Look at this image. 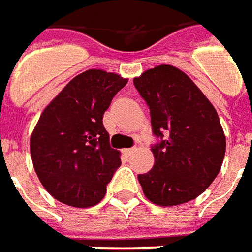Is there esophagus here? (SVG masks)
Listing matches in <instances>:
<instances>
[{
	"label": "esophagus",
	"mask_w": 252,
	"mask_h": 252,
	"mask_svg": "<svg viewBox=\"0 0 252 252\" xmlns=\"http://www.w3.org/2000/svg\"><path fill=\"white\" fill-rule=\"evenodd\" d=\"M123 153H125L126 156H131V154L134 153V147H131V149H125V150H123Z\"/></svg>",
	"instance_id": "esophagus-1"
}]
</instances>
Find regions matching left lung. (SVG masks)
<instances>
[{
	"label": "left lung",
	"mask_w": 252,
	"mask_h": 252,
	"mask_svg": "<svg viewBox=\"0 0 252 252\" xmlns=\"http://www.w3.org/2000/svg\"><path fill=\"white\" fill-rule=\"evenodd\" d=\"M146 101L154 167L140 174L146 198L160 206H175L198 198L221 168L226 137L218 112L195 83L177 67L162 64L134 78Z\"/></svg>",
	"instance_id": "left-lung-1"
}]
</instances>
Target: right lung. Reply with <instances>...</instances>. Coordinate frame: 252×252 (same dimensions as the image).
<instances>
[{
	"mask_svg": "<svg viewBox=\"0 0 252 252\" xmlns=\"http://www.w3.org/2000/svg\"><path fill=\"white\" fill-rule=\"evenodd\" d=\"M126 84L118 74L87 70L40 115L31 136V156L44 189L62 203L88 208L105 196L122 161L102 119Z\"/></svg>",
	"mask_w": 252,
	"mask_h": 252,
	"instance_id": "1",
	"label": "right lung"
}]
</instances>
